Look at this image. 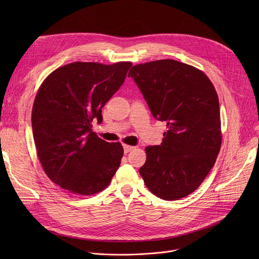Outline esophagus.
<instances>
[{
    "label": "esophagus",
    "mask_w": 259,
    "mask_h": 259,
    "mask_svg": "<svg viewBox=\"0 0 259 259\" xmlns=\"http://www.w3.org/2000/svg\"><path fill=\"white\" fill-rule=\"evenodd\" d=\"M122 147H124V151H125V153H128V152H130L131 150H133V149H134V147H133V146H129V145H124Z\"/></svg>",
    "instance_id": "obj_1"
}]
</instances>
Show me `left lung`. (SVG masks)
<instances>
[{
    "label": "left lung",
    "instance_id": "1",
    "mask_svg": "<svg viewBox=\"0 0 259 259\" xmlns=\"http://www.w3.org/2000/svg\"><path fill=\"white\" fill-rule=\"evenodd\" d=\"M131 76L152 115L167 121L162 143L146 148L140 173L157 197L176 200L194 192L213 168L222 146L220 102L209 77L174 60L135 65Z\"/></svg>",
    "mask_w": 259,
    "mask_h": 259
}]
</instances>
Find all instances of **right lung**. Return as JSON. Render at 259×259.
<instances>
[{
    "mask_svg": "<svg viewBox=\"0 0 259 259\" xmlns=\"http://www.w3.org/2000/svg\"><path fill=\"white\" fill-rule=\"evenodd\" d=\"M131 66L74 62L58 68L40 85L31 114L34 144L45 173L62 189L91 195L110 184L124 149L100 139L91 122L103 121L102 108Z\"/></svg>",
    "mask_w": 259,
    "mask_h": 259,
    "instance_id": "obj_1",
    "label": "right lung"
}]
</instances>
